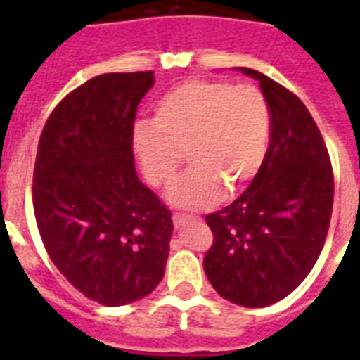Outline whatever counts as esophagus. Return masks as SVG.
Returning a JSON list of instances; mask_svg holds the SVG:
<instances>
[{
	"mask_svg": "<svg viewBox=\"0 0 360 360\" xmlns=\"http://www.w3.org/2000/svg\"><path fill=\"white\" fill-rule=\"evenodd\" d=\"M196 219V217H191V214H183V213H174L172 220H174L175 228H181V226H185L188 220Z\"/></svg>",
	"mask_w": 360,
	"mask_h": 360,
	"instance_id": "obj_1",
	"label": "esophagus"
}]
</instances>
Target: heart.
<instances>
[{"mask_svg":"<svg viewBox=\"0 0 360 360\" xmlns=\"http://www.w3.org/2000/svg\"><path fill=\"white\" fill-rule=\"evenodd\" d=\"M271 110L254 84L192 78L172 87L155 106L153 123L134 127L141 172L157 188L174 183L183 151L192 168L172 191L181 207L203 209L243 191L259 174L269 149Z\"/></svg>","mask_w":360,"mask_h":360,"instance_id":"obj_1","label":"heart"}]
</instances>
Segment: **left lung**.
Here are the masks:
<instances>
[{"label":"left lung","instance_id":"left-lung-1","mask_svg":"<svg viewBox=\"0 0 360 360\" xmlns=\"http://www.w3.org/2000/svg\"><path fill=\"white\" fill-rule=\"evenodd\" d=\"M271 110L259 174L236 202L205 217L213 245L203 257L220 297L248 308L284 299L318 262L329 231L335 175L323 136L295 93L254 69Z\"/></svg>","mask_w":360,"mask_h":360}]
</instances>
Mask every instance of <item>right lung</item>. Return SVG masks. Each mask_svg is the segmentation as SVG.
Segmentation results:
<instances>
[{
    "instance_id": "obj_1",
    "label": "right lung",
    "mask_w": 360,
    "mask_h": 360,
    "mask_svg": "<svg viewBox=\"0 0 360 360\" xmlns=\"http://www.w3.org/2000/svg\"><path fill=\"white\" fill-rule=\"evenodd\" d=\"M153 70L95 76L44 123L33 168V211L58 271L87 299L121 307L162 280L172 213L134 169L138 104Z\"/></svg>"
}]
</instances>
